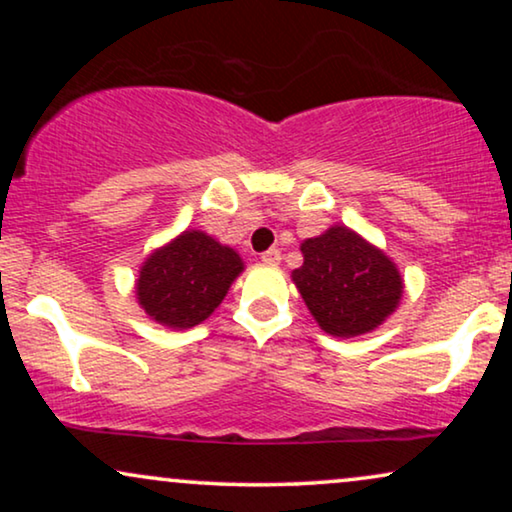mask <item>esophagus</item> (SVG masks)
Masks as SVG:
<instances>
[{
    "label": "esophagus",
    "instance_id": "obj_1",
    "mask_svg": "<svg viewBox=\"0 0 512 512\" xmlns=\"http://www.w3.org/2000/svg\"><path fill=\"white\" fill-rule=\"evenodd\" d=\"M261 261H263V263H268V265H277L279 261H282V251H279V249H268V251H263V254H261Z\"/></svg>",
    "mask_w": 512,
    "mask_h": 512
}]
</instances>
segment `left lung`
<instances>
[{
  "mask_svg": "<svg viewBox=\"0 0 512 512\" xmlns=\"http://www.w3.org/2000/svg\"><path fill=\"white\" fill-rule=\"evenodd\" d=\"M303 265L291 272L321 331L356 338L375 331L403 296L396 263L347 226H331L300 244Z\"/></svg>",
  "mask_w": 512,
  "mask_h": 512,
  "instance_id": "1",
  "label": "left lung"
}]
</instances>
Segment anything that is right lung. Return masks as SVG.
I'll use <instances>...</instances> for the list:
<instances>
[{
  "label": "right lung",
  "instance_id": "obj_1",
  "mask_svg": "<svg viewBox=\"0 0 512 512\" xmlns=\"http://www.w3.org/2000/svg\"><path fill=\"white\" fill-rule=\"evenodd\" d=\"M242 270L235 249L202 230H184L142 263L137 303L158 324L184 331L202 324L221 305Z\"/></svg>",
  "mask_w": 512,
  "mask_h": 512
}]
</instances>
